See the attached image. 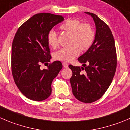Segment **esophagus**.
Here are the masks:
<instances>
[{"label": "esophagus", "mask_w": 130, "mask_h": 130, "mask_svg": "<svg viewBox=\"0 0 130 130\" xmlns=\"http://www.w3.org/2000/svg\"><path fill=\"white\" fill-rule=\"evenodd\" d=\"M63 67L65 68H67L68 66H69L68 63H66V62H63Z\"/></svg>", "instance_id": "obj_1"}]
</instances>
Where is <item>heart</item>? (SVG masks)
Listing matches in <instances>:
<instances>
[{"label": "heart", "mask_w": 130, "mask_h": 130, "mask_svg": "<svg viewBox=\"0 0 130 130\" xmlns=\"http://www.w3.org/2000/svg\"><path fill=\"white\" fill-rule=\"evenodd\" d=\"M63 30L72 34L70 47H63L55 54L56 60L69 62L74 60L80 54V50L86 51L93 44L94 31L93 27L88 23H81L78 19L69 18L60 26ZM47 43L51 47H56L58 45L56 34L51 30L47 34Z\"/></svg>", "instance_id": "heart-1"}]
</instances>
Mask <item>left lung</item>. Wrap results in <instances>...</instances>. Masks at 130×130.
Wrapping results in <instances>:
<instances>
[{"label": "left lung", "instance_id": "8db88e82", "mask_svg": "<svg viewBox=\"0 0 130 130\" xmlns=\"http://www.w3.org/2000/svg\"><path fill=\"white\" fill-rule=\"evenodd\" d=\"M96 25L95 39L88 51L78 58L83 67L69 65L74 96L84 103L100 99L110 86L115 74L117 56L114 36L110 28L94 14L89 12Z\"/></svg>", "mask_w": 130, "mask_h": 130}]
</instances>
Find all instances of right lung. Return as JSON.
<instances>
[{
  "instance_id": "add662e5",
  "label": "right lung",
  "mask_w": 130,
  "mask_h": 130,
  "mask_svg": "<svg viewBox=\"0 0 130 130\" xmlns=\"http://www.w3.org/2000/svg\"><path fill=\"white\" fill-rule=\"evenodd\" d=\"M63 20L60 15L37 14L22 24L15 34L11 53L12 76L21 93L30 100L47 99L51 93L53 80L62 69L60 61L50 63L43 70L41 65L47 63L51 58L47 34Z\"/></svg>"
}]
</instances>
